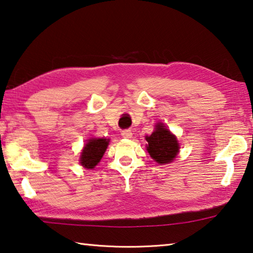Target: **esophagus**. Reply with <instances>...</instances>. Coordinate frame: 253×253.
I'll list each match as a JSON object with an SVG mask.
<instances>
[{
	"label": "esophagus",
	"instance_id": "34e87169",
	"mask_svg": "<svg viewBox=\"0 0 253 253\" xmlns=\"http://www.w3.org/2000/svg\"><path fill=\"white\" fill-rule=\"evenodd\" d=\"M121 135L123 136V138L129 139V138H131V136H132V132H131V130H123L121 132Z\"/></svg>",
	"mask_w": 253,
	"mask_h": 253
}]
</instances>
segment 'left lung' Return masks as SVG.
<instances>
[{"instance_id":"8db88e82","label":"left lung","mask_w":253,"mask_h":253,"mask_svg":"<svg viewBox=\"0 0 253 253\" xmlns=\"http://www.w3.org/2000/svg\"><path fill=\"white\" fill-rule=\"evenodd\" d=\"M148 152L154 161L160 165L173 161L179 152V143L175 136L163 126V123L157 124L156 131L147 136Z\"/></svg>"}]
</instances>
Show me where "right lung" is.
Returning a JSON list of instances; mask_svg holds the SVG:
<instances>
[{
	"instance_id": "1",
	"label": "right lung",
	"mask_w": 253,
	"mask_h": 253,
	"mask_svg": "<svg viewBox=\"0 0 253 253\" xmlns=\"http://www.w3.org/2000/svg\"><path fill=\"white\" fill-rule=\"evenodd\" d=\"M109 140L106 139H91L84 145L80 163L86 169H93L103 157L106 148H108Z\"/></svg>"
}]
</instances>
